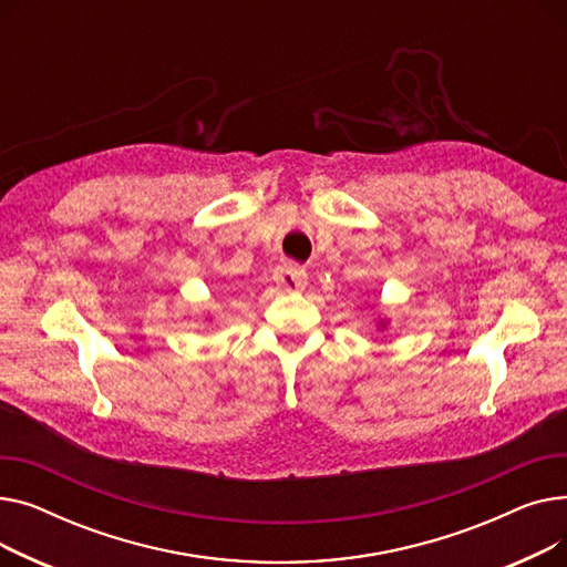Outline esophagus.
<instances>
[{"label": "esophagus", "mask_w": 567, "mask_h": 567, "mask_svg": "<svg viewBox=\"0 0 567 567\" xmlns=\"http://www.w3.org/2000/svg\"><path fill=\"white\" fill-rule=\"evenodd\" d=\"M274 278H276L278 287L285 289V291H299V289H303V287L308 285L306 268L296 266V264H282V266H278Z\"/></svg>", "instance_id": "obj_1"}]
</instances>
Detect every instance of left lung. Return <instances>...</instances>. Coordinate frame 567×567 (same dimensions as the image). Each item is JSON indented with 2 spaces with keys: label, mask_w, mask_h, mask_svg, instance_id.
Here are the masks:
<instances>
[{
  "label": "left lung",
  "mask_w": 567,
  "mask_h": 567,
  "mask_svg": "<svg viewBox=\"0 0 567 567\" xmlns=\"http://www.w3.org/2000/svg\"><path fill=\"white\" fill-rule=\"evenodd\" d=\"M379 329H381V331L385 329V319H379Z\"/></svg>",
  "instance_id": "8db88e82"
}]
</instances>
